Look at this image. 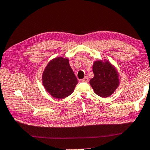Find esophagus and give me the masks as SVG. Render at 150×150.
<instances>
[{"label": "esophagus", "instance_id": "obj_1", "mask_svg": "<svg viewBox=\"0 0 150 150\" xmlns=\"http://www.w3.org/2000/svg\"><path fill=\"white\" fill-rule=\"evenodd\" d=\"M81 81H82V82H84V83H88V77H85L84 78L81 79Z\"/></svg>", "mask_w": 150, "mask_h": 150}]
</instances>
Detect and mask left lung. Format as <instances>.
<instances>
[{
    "instance_id": "8db88e82",
    "label": "left lung",
    "mask_w": 150,
    "mask_h": 150,
    "mask_svg": "<svg viewBox=\"0 0 150 150\" xmlns=\"http://www.w3.org/2000/svg\"><path fill=\"white\" fill-rule=\"evenodd\" d=\"M93 78L90 84L101 97H108L119 86V75L117 69L108 60L95 61L93 65Z\"/></svg>"
}]
</instances>
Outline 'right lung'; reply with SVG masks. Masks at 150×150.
Wrapping results in <instances>:
<instances>
[{
    "mask_svg": "<svg viewBox=\"0 0 150 150\" xmlns=\"http://www.w3.org/2000/svg\"><path fill=\"white\" fill-rule=\"evenodd\" d=\"M42 80L47 93L56 99H64L71 95L78 82L69 59L63 57H55L48 63Z\"/></svg>",
    "mask_w": 150,
    "mask_h": 150,
    "instance_id": "right-lung-1",
    "label": "right lung"
}]
</instances>
